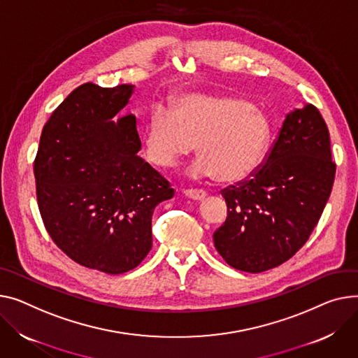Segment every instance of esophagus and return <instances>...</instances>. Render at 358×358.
I'll return each mask as SVG.
<instances>
[{"label":"esophagus","mask_w":358,"mask_h":358,"mask_svg":"<svg viewBox=\"0 0 358 358\" xmlns=\"http://www.w3.org/2000/svg\"><path fill=\"white\" fill-rule=\"evenodd\" d=\"M184 194L192 199V200H203L207 194L204 189H197V188H188V189H184Z\"/></svg>","instance_id":"esophagus-1"}]
</instances>
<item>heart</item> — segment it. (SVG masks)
I'll return each instance as SVG.
<instances>
[{"instance_id": "b5f03b06", "label": "heart", "mask_w": 358, "mask_h": 358, "mask_svg": "<svg viewBox=\"0 0 358 358\" xmlns=\"http://www.w3.org/2000/svg\"><path fill=\"white\" fill-rule=\"evenodd\" d=\"M272 136L271 122L259 106L231 94H187L174 112L152 109L145 129L150 159L174 165L199 144L200 159L192 166L196 177L239 182L264 161Z\"/></svg>"}]
</instances>
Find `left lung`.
<instances>
[{
    "instance_id": "left-lung-1",
    "label": "left lung",
    "mask_w": 358,
    "mask_h": 358,
    "mask_svg": "<svg viewBox=\"0 0 358 358\" xmlns=\"http://www.w3.org/2000/svg\"><path fill=\"white\" fill-rule=\"evenodd\" d=\"M334 177L324 117L311 103L295 109L252 177L220 192L227 219L213 234L214 246L237 271L259 273L282 265L311 236Z\"/></svg>"
}]
</instances>
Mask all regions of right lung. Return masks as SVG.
<instances>
[{"label":"right lung","instance_id":"1","mask_svg":"<svg viewBox=\"0 0 358 358\" xmlns=\"http://www.w3.org/2000/svg\"><path fill=\"white\" fill-rule=\"evenodd\" d=\"M134 85L83 83L45 122L34 159L47 233L76 264L109 275L136 268L152 248L154 208L174 188L138 157L136 117L122 110Z\"/></svg>","mask_w":358,"mask_h":358}]
</instances>
